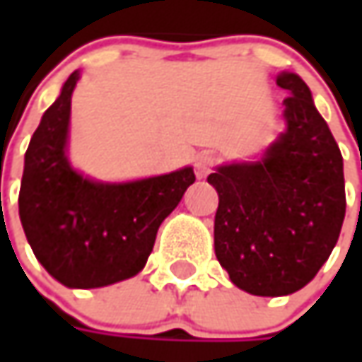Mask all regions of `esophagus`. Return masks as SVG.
Masks as SVG:
<instances>
[{"label": "esophagus", "instance_id": "1", "mask_svg": "<svg viewBox=\"0 0 362 362\" xmlns=\"http://www.w3.org/2000/svg\"><path fill=\"white\" fill-rule=\"evenodd\" d=\"M217 165V157L216 155H211V153H203L199 155L197 159H195V175L203 179V177H207V175L214 171V167Z\"/></svg>", "mask_w": 362, "mask_h": 362}]
</instances>
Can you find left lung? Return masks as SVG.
Masks as SVG:
<instances>
[{"instance_id":"obj_1","label":"left lung","mask_w":362,"mask_h":362,"mask_svg":"<svg viewBox=\"0 0 362 362\" xmlns=\"http://www.w3.org/2000/svg\"><path fill=\"white\" fill-rule=\"evenodd\" d=\"M288 131L259 163L226 165L217 189L216 256L230 280L256 296H286L308 284L341 235L346 195L342 155L310 88L284 72Z\"/></svg>"}]
</instances>
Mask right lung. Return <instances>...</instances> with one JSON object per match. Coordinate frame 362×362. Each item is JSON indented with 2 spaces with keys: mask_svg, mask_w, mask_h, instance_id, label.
Returning <instances> with one entry per match:
<instances>
[{
  "mask_svg": "<svg viewBox=\"0 0 362 362\" xmlns=\"http://www.w3.org/2000/svg\"><path fill=\"white\" fill-rule=\"evenodd\" d=\"M78 72L44 112L25 151L20 219L37 262L68 288H100L145 268L163 219L195 183L193 169L105 185L66 159L70 100Z\"/></svg>",
  "mask_w": 362,
  "mask_h": 362,
  "instance_id": "add662e5",
  "label": "right lung"
}]
</instances>
